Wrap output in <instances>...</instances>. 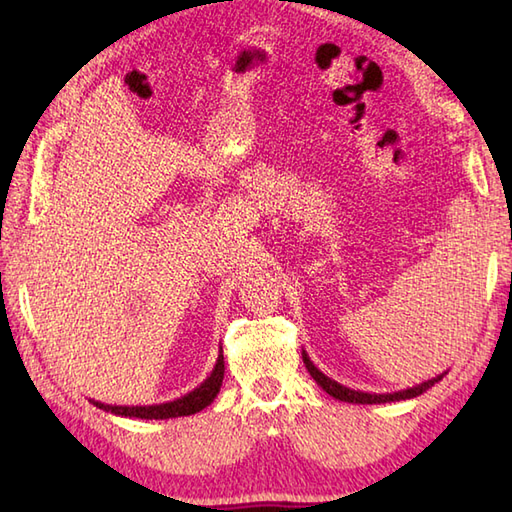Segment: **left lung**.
Segmentation results:
<instances>
[{"mask_svg": "<svg viewBox=\"0 0 512 512\" xmlns=\"http://www.w3.org/2000/svg\"><path fill=\"white\" fill-rule=\"evenodd\" d=\"M303 356V363H306L310 376L317 380V385L325 391V394H330L332 398L336 400H343V402H354V405H380V402H398V400H409V398H416L420 394H424L429 387H433L438 383V380L444 378V374H438L436 378L431 380H424V383L420 385H413V387H407V389H400V391H391V394H369V391H356V389H350L345 387L341 383H336V380L325 376L319 367H314V363L310 361V356L306 354V350L301 352Z\"/></svg>", "mask_w": 512, "mask_h": 512, "instance_id": "obj_1", "label": "left lung"}]
</instances>
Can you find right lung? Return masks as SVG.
Returning <instances> with one entry per match:
<instances>
[{
    "label": "right lung",
    "mask_w": 512,
    "mask_h": 512,
    "mask_svg": "<svg viewBox=\"0 0 512 512\" xmlns=\"http://www.w3.org/2000/svg\"><path fill=\"white\" fill-rule=\"evenodd\" d=\"M224 380V354L220 347V354H217V361L213 372L206 376L204 383H200L187 396H180L171 402H160V405H145V407H123V405H105L99 400H90L103 411H110L114 416H125V418H140V420H167V418H180V416H191V413H198L204 407H209L220 394Z\"/></svg>",
    "instance_id": "1"
}]
</instances>
